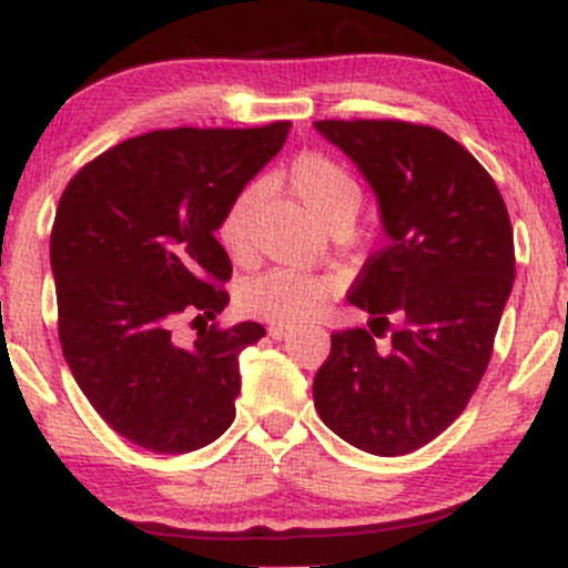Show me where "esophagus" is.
Wrapping results in <instances>:
<instances>
[{
  "label": "esophagus",
  "instance_id": "obj_1",
  "mask_svg": "<svg viewBox=\"0 0 568 568\" xmlns=\"http://www.w3.org/2000/svg\"><path fill=\"white\" fill-rule=\"evenodd\" d=\"M268 336L274 338V341H284V338L292 336V328H290V325L274 323V325H268Z\"/></svg>",
  "mask_w": 568,
  "mask_h": 568
}]
</instances>
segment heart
Returning a JSON list of instances; mask_svg holds the SVG:
<instances>
[{
	"mask_svg": "<svg viewBox=\"0 0 568 568\" xmlns=\"http://www.w3.org/2000/svg\"><path fill=\"white\" fill-rule=\"evenodd\" d=\"M286 185L328 230H346L362 206V189L356 178L325 154H300L286 170ZM258 189L240 191L224 209L220 240L232 258H253V206ZM331 297V282L323 276L294 268H271L247 278L240 286L237 302L247 315L278 325H297L315 317Z\"/></svg>",
	"mask_w": 568,
	"mask_h": 568,
	"instance_id": "b5f03b06",
	"label": "heart"
}]
</instances>
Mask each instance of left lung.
<instances>
[{"label": "left lung", "mask_w": 568, "mask_h": 568, "mask_svg": "<svg viewBox=\"0 0 568 568\" xmlns=\"http://www.w3.org/2000/svg\"><path fill=\"white\" fill-rule=\"evenodd\" d=\"M375 191L387 245L348 302L369 331H338L313 395L323 424L395 457L439 437L468 406L515 284L507 206L484 165L445 131L406 121H315ZM392 333L379 349L375 337Z\"/></svg>", "instance_id": "obj_1"}]
</instances>
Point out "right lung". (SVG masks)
I'll return each instance as SVG.
<instances>
[{"mask_svg": "<svg viewBox=\"0 0 568 568\" xmlns=\"http://www.w3.org/2000/svg\"><path fill=\"white\" fill-rule=\"evenodd\" d=\"M290 121L261 129H162L88 162L51 232L59 341L100 418L152 453L212 445L235 422L240 352L261 323L206 325L227 307L224 209L276 158ZM191 314V347L172 338Z\"/></svg>", "mask_w": 568, "mask_h": 568, "instance_id": "obj_1", "label": "right lung"}]
</instances>
